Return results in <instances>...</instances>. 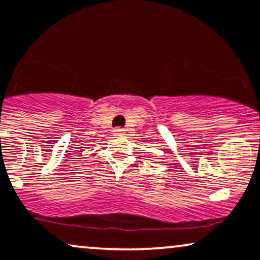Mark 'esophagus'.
Wrapping results in <instances>:
<instances>
[{
	"label": "esophagus",
	"mask_w": 260,
	"mask_h": 260,
	"mask_svg": "<svg viewBox=\"0 0 260 260\" xmlns=\"http://www.w3.org/2000/svg\"><path fill=\"white\" fill-rule=\"evenodd\" d=\"M113 132H115L116 136H123L124 135V129H123V128H121V127L115 128V131H113Z\"/></svg>",
	"instance_id": "34e87169"
}]
</instances>
